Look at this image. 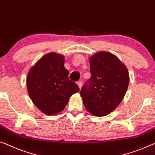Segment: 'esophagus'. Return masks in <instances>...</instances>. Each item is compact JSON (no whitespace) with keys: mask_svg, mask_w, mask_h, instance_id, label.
Segmentation results:
<instances>
[{"mask_svg":"<svg viewBox=\"0 0 155 155\" xmlns=\"http://www.w3.org/2000/svg\"><path fill=\"white\" fill-rule=\"evenodd\" d=\"M77 84L78 85V87H79L80 89H81V88H82V81H78V82H77Z\"/></svg>","mask_w":155,"mask_h":155,"instance_id":"esophagus-1","label":"esophagus"}]
</instances>
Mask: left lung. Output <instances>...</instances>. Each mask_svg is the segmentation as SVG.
I'll use <instances>...</instances> for the list:
<instances>
[{
    "instance_id": "left-lung-1",
    "label": "left lung",
    "mask_w": 155,
    "mask_h": 155,
    "mask_svg": "<svg viewBox=\"0 0 155 155\" xmlns=\"http://www.w3.org/2000/svg\"><path fill=\"white\" fill-rule=\"evenodd\" d=\"M91 77L80 95L87 110L96 116L114 111L123 101L129 84L126 66L113 54L100 52L90 58Z\"/></svg>"
}]
</instances>
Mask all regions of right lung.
Instances as JSON below:
<instances>
[{
    "label": "right lung",
    "instance_id": "add662e5",
    "mask_svg": "<svg viewBox=\"0 0 155 155\" xmlns=\"http://www.w3.org/2000/svg\"><path fill=\"white\" fill-rule=\"evenodd\" d=\"M62 55L52 53L40 59L28 73L27 89L35 106L48 115L60 112L69 97L80 91L76 83L68 78Z\"/></svg>",
    "mask_w": 155,
    "mask_h": 155
}]
</instances>
